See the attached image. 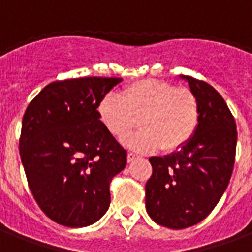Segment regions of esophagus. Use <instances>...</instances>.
I'll list each match as a JSON object with an SVG mask.
<instances>
[{"instance_id": "34e87169", "label": "esophagus", "mask_w": 252, "mask_h": 252, "mask_svg": "<svg viewBox=\"0 0 252 252\" xmlns=\"http://www.w3.org/2000/svg\"><path fill=\"white\" fill-rule=\"evenodd\" d=\"M137 158H140V157H139V155H137V154H135V153H128V155H126V159H128V162H133V160H135V159H137Z\"/></svg>"}]
</instances>
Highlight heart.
Returning a JSON list of instances; mask_svg holds the SVG:
<instances>
[{
	"instance_id": "obj_1",
	"label": "heart",
	"mask_w": 252,
	"mask_h": 252,
	"mask_svg": "<svg viewBox=\"0 0 252 252\" xmlns=\"http://www.w3.org/2000/svg\"><path fill=\"white\" fill-rule=\"evenodd\" d=\"M98 117L116 137L124 139L139 126L142 131L128 140L136 150L160 147L166 153L185 146L200 126V102L190 89L175 88L162 79H142L119 94L99 101Z\"/></svg>"
}]
</instances>
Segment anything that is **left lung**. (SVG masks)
<instances>
[{
    "instance_id": "8db88e82",
    "label": "left lung",
    "mask_w": 252,
    "mask_h": 252,
    "mask_svg": "<svg viewBox=\"0 0 252 252\" xmlns=\"http://www.w3.org/2000/svg\"><path fill=\"white\" fill-rule=\"evenodd\" d=\"M200 102V126L185 146L151 157L146 209L159 225L182 229L202 221L216 206L232 175L236 123L225 101L209 83L181 75Z\"/></svg>"
}]
</instances>
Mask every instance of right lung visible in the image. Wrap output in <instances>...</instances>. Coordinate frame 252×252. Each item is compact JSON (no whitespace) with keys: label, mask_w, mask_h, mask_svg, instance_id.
Returning a JSON list of instances; mask_svg holds the SVG:
<instances>
[{"label":"right lung","mask_w":252,"mask_h":252,"mask_svg":"<svg viewBox=\"0 0 252 252\" xmlns=\"http://www.w3.org/2000/svg\"><path fill=\"white\" fill-rule=\"evenodd\" d=\"M121 78L86 77L47 85L23 117L20 157L37 205L71 228L108 211L109 184L124 170L126 151L98 117V104Z\"/></svg>","instance_id":"obj_1"}]
</instances>
